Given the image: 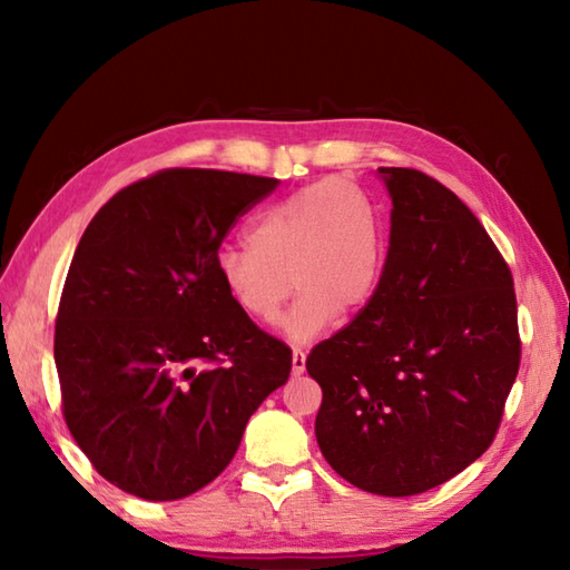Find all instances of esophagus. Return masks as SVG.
I'll return each mask as SVG.
<instances>
[{
    "instance_id": "1",
    "label": "esophagus",
    "mask_w": 570,
    "mask_h": 570,
    "mask_svg": "<svg viewBox=\"0 0 570 570\" xmlns=\"http://www.w3.org/2000/svg\"><path fill=\"white\" fill-rule=\"evenodd\" d=\"M292 372H294V377H298V374L306 372V353H304V350L296 347L292 353Z\"/></svg>"
}]
</instances>
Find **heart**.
<instances>
[{
	"instance_id": "b5f03b06",
	"label": "heart",
	"mask_w": 570,
	"mask_h": 570,
	"mask_svg": "<svg viewBox=\"0 0 570 570\" xmlns=\"http://www.w3.org/2000/svg\"><path fill=\"white\" fill-rule=\"evenodd\" d=\"M249 247H223L217 274L235 306L274 323L295 282L298 296L284 318L294 343L321 337L337 313L355 316L377 294L386 239L377 205L345 178L298 188L254 217Z\"/></svg>"
}]
</instances>
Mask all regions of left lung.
<instances>
[{"mask_svg":"<svg viewBox=\"0 0 570 570\" xmlns=\"http://www.w3.org/2000/svg\"><path fill=\"white\" fill-rule=\"evenodd\" d=\"M392 235L370 304L311 350L321 453L355 488L409 498L492 445L522 360L510 264L468 205L416 168H380Z\"/></svg>","mask_w":570,"mask_h":570,"instance_id":"obj_1","label":"left lung"}]
</instances>
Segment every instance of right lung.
<instances>
[{
	"instance_id": "add662e5",
	"label": "right lung",
	"mask_w": 570,
	"mask_h": 570,
	"mask_svg": "<svg viewBox=\"0 0 570 570\" xmlns=\"http://www.w3.org/2000/svg\"><path fill=\"white\" fill-rule=\"evenodd\" d=\"M276 178L164 168L85 229L60 294L53 355L68 431L141 500L198 492L292 372V347L227 296L217 252Z\"/></svg>"
}]
</instances>
